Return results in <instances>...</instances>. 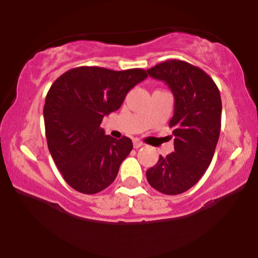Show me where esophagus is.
Instances as JSON below:
<instances>
[{
  "label": "esophagus",
  "mask_w": 258,
  "mask_h": 258,
  "mask_svg": "<svg viewBox=\"0 0 258 258\" xmlns=\"http://www.w3.org/2000/svg\"><path fill=\"white\" fill-rule=\"evenodd\" d=\"M143 146H144V144L142 143L141 141H138V139H133V147H135L136 149H138V148H141Z\"/></svg>",
  "instance_id": "obj_1"
}]
</instances>
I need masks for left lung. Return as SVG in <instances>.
Listing matches in <instances>:
<instances>
[{"label":"left lung","instance_id":"left-lung-1","mask_svg":"<svg viewBox=\"0 0 258 258\" xmlns=\"http://www.w3.org/2000/svg\"><path fill=\"white\" fill-rule=\"evenodd\" d=\"M172 91L174 111L170 121L174 152L160 155L147 179L162 194L177 195L197 184L214 158L221 132L222 100L214 80L200 68L177 59L147 70Z\"/></svg>","mask_w":258,"mask_h":258}]
</instances>
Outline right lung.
Here are the masks:
<instances>
[{
	"instance_id": "add662e5",
	"label": "right lung",
	"mask_w": 258,
	"mask_h": 258,
	"mask_svg": "<svg viewBox=\"0 0 258 258\" xmlns=\"http://www.w3.org/2000/svg\"><path fill=\"white\" fill-rule=\"evenodd\" d=\"M147 76L143 69L80 67L53 82L43 108L47 144L64 180L75 190L99 193L116 178L132 141L106 136L100 123Z\"/></svg>"
}]
</instances>
